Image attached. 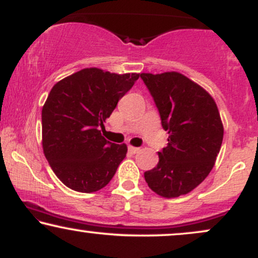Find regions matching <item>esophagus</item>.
Masks as SVG:
<instances>
[{
  "label": "esophagus",
  "instance_id": "esophagus-1",
  "mask_svg": "<svg viewBox=\"0 0 258 258\" xmlns=\"http://www.w3.org/2000/svg\"><path fill=\"white\" fill-rule=\"evenodd\" d=\"M139 148H137V147H132V146H130L128 147V152L131 153V154H136V153H138L139 152Z\"/></svg>",
  "mask_w": 258,
  "mask_h": 258
}]
</instances>
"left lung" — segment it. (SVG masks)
I'll return each mask as SVG.
<instances>
[{"mask_svg": "<svg viewBox=\"0 0 258 258\" xmlns=\"http://www.w3.org/2000/svg\"><path fill=\"white\" fill-rule=\"evenodd\" d=\"M168 133L159 162L144 172L154 193L171 199L190 193L209 176L223 141L217 104L211 94L183 74H141Z\"/></svg>", "mask_w": 258, "mask_h": 258, "instance_id": "8db88e82", "label": "left lung"}]
</instances>
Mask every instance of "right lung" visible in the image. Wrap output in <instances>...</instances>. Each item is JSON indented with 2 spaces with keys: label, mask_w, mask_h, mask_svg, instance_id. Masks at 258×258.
<instances>
[{
  "label": "right lung",
  "mask_w": 258,
  "mask_h": 258,
  "mask_svg": "<svg viewBox=\"0 0 258 258\" xmlns=\"http://www.w3.org/2000/svg\"><path fill=\"white\" fill-rule=\"evenodd\" d=\"M138 78L86 68L52 87L42 108V148L68 188L94 193L114 177L127 146L108 142L99 128Z\"/></svg>",
  "instance_id": "right-lung-1"
}]
</instances>
